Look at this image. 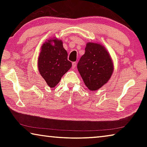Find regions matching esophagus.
Segmentation results:
<instances>
[{"instance_id": "1", "label": "esophagus", "mask_w": 147, "mask_h": 147, "mask_svg": "<svg viewBox=\"0 0 147 147\" xmlns=\"http://www.w3.org/2000/svg\"><path fill=\"white\" fill-rule=\"evenodd\" d=\"M76 67V62H73V68L74 69Z\"/></svg>"}]
</instances>
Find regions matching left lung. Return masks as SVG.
Wrapping results in <instances>:
<instances>
[{"instance_id":"1","label":"left lung","mask_w":147,"mask_h":147,"mask_svg":"<svg viewBox=\"0 0 147 147\" xmlns=\"http://www.w3.org/2000/svg\"><path fill=\"white\" fill-rule=\"evenodd\" d=\"M77 69L89 89H100L110 78L113 65L109 54L100 44L88 43L85 54L81 57Z\"/></svg>"}]
</instances>
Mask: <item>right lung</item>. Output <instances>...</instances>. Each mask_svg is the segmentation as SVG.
Instances as JSON below:
<instances>
[{
	"instance_id": "1",
	"label": "right lung",
	"mask_w": 147,
	"mask_h": 147,
	"mask_svg": "<svg viewBox=\"0 0 147 147\" xmlns=\"http://www.w3.org/2000/svg\"><path fill=\"white\" fill-rule=\"evenodd\" d=\"M67 56L62 41L58 39H50L42 45L38 58V69L50 88H54L71 69L72 63L67 59Z\"/></svg>"
}]
</instances>
